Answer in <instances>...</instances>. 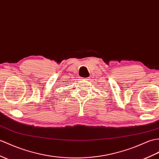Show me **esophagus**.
Wrapping results in <instances>:
<instances>
[{"label":"esophagus","mask_w":159,"mask_h":159,"mask_svg":"<svg viewBox=\"0 0 159 159\" xmlns=\"http://www.w3.org/2000/svg\"><path fill=\"white\" fill-rule=\"evenodd\" d=\"M80 80H81V81H82V82L88 83V81H89V78H83V79H81Z\"/></svg>","instance_id":"1"}]
</instances>
